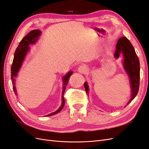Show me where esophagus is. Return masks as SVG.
Returning a JSON list of instances; mask_svg holds the SVG:
<instances>
[{
    "instance_id": "34e87169",
    "label": "esophagus",
    "mask_w": 149,
    "mask_h": 149,
    "mask_svg": "<svg viewBox=\"0 0 149 149\" xmlns=\"http://www.w3.org/2000/svg\"><path fill=\"white\" fill-rule=\"evenodd\" d=\"M88 68L86 66H81L78 68V72L81 74H86L88 72Z\"/></svg>"
}]
</instances>
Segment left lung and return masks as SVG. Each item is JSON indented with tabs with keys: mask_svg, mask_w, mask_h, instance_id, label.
Masks as SVG:
<instances>
[{
	"mask_svg": "<svg viewBox=\"0 0 149 149\" xmlns=\"http://www.w3.org/2000/svg\"><path fill=\"white\" fill-rule=\"evenodd\" d=\"M121 54L124 57L123 61V66L130 78L132 89L131 97L127 104V105H128L137 96L139 91L140 84V63L132 45L127 38L124 37L118 40L114 56L116 59H118ZM84 86L86 91L88 93L89 87L87 83L85 82Z\"/></svg>",
	"mask_w": 149,
	"mask_h": 149,
	"instance_id": "obj_1",
	"label": "left lung"
}]
</instances>
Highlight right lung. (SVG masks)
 I'll list each match as a JSON object with an SVG mask.
<instances>
[{"instance_id":"1","label":"right lung","mask_w":149,"mask_h":149,"mask_svg":"<svg viewBox=\"0 0 149 149\" xmlns=\"http://www.w3.org/2000/svg\"><path fill=\"white\" fill-rule=\"evenodd\" d=\"M41 34V31L39 30H33L31 31L25 37L23 38L22 41L19 43V46L17 48L16 50L14 53V58H13V63L11 66V79L13 86V89L15 93L17 94V91L15 88V78L17 76V73L19 72V70L20 69V67L22 65L25 57L26 55V53L29 51L30 47L29 45L30 44L35 43L37 40H38V37ZM73 73V71H69L64 77L63 78V91H62V103L59 109L56 110L55 112H52V113L48 114L45 116H50L57 114L58 112L61 111L63 109V107L65 106V98H64V93L65 91V89L66 86L68 83V81L70 79V76Z\"/></svg>"}]
</instances>
